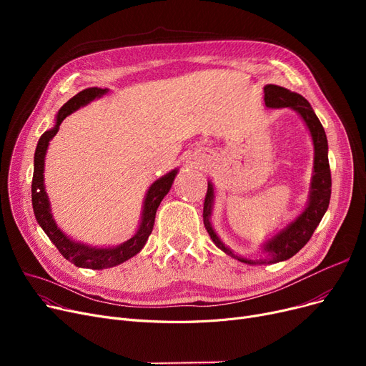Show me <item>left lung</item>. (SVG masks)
I'll return each mask as SVG.
<instances>
[{
    "label": "left lung",
    "instance_id": "obj_1",
    "mask_svg": "<svg viewBox=\"0 0 366 366\" xmlns=\"http://www.w3.org/2000/svg\"><path fill=\"white\" fill-rule=\"evenodd\" d=\"M264 102L268 108H292L301 115L307 127L310 129L315 144V175L312 182L309 206H307L304 212L290 227L285 228L280 234H277L273 240H270L264 246V251L268 254V258H262L261 261L257 262L234 255L228 247L222 244V242L215 234L212 225L209 222L210 207H212L214 200V188L212 184H207V191L203 203V222L207 233L210 239L214 240V243L219 249H222L225 254L232 255L246 264H274L294 257L313 236L316 227L322 221L326 209L330 206L331 199L332 182L328 162V141H326L325 129L310 104L307 102V99H304L301 94L274 84H268L264 87Z\"/></svg>",
    "mask_w": 366,
    "mask_h": 366
}]
</instances>
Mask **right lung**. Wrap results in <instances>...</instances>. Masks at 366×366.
Masks as SVG:
<instances>
[{
  "instance_id": "1",
  "label": "right lung",
  "mask_w": 366,
  "mask_h": 366,
  "mask_svg": "<svg viewBox=\"0 0 366 366\" xmlns=\"http://www.w3.org/2000/svg\"><path fill=\"white\" fill-rule=\"evenodd\" d=\"M107 93V89H98V87H89L81 90L80 93H76L74 98H71L61 109L57 112V119H56V126L41 134L40 141L36 144L35 149V157H34V177H32V207H34V214L38 221V224L41 225L44 229V233L47 237L53 242V244L57 247L64 258L71 261L76 267H84V268H93V270H102V268L114 267L124 262L126 259L132 258L133 255H137L141 249L144 247L145 242L148 240L152 227H154V219H156V212L157 207L160 206L163 197L169 193V189L172 187L173 179H175L177 170H172L167 175L160 178L159 181L154 182L145 197L144 203V212H142V222L138 229V233L134 234L130 240L124 242L123 244L117 247H108V249H101V247H87L84 244L75 243L69 240L57 225L54 224L51 215H50V206L49 200L44 191V157H46V151L49 147V141L54 137L59 130V124L65 120L66 115L74 112L75 109H79L80 107L89 104L94 98H99L101 94Z\"/></svg>"
}]
</instances>
